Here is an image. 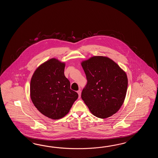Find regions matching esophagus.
Masks as SVG:
<instances>
[{"label": "esophagus", "instance_id": "esophagus-1", "mask_svg": "<svg viewBox=\"0 0 158 158\" xmlns=\"http://www.w3.org/2000/svg\"><path fill=\"white\" fill-rule=\"evenodd\" d=\"M77 93L78 94V96H79V98H80L81 96V91L80 90H79L77 91Z\"/></svg>", "mask_w": 158, "mask_h": 158}]
</instances>
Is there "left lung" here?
<instances>
[{
    "mask_svg": "<svg viewBox=\"0 0 158 158\" xmlns=\"http://www.w3.org/2000/svg\"><path fill=\"white\" fill-rule=\"evenodd\" d=\"M81 64L87 80L81 98L91 113L101 118L115 114L126 97L128 77L125 72L114 61L103 56H94Z\"/></svg>",
    "mask_w": 158,
    "mask_h": 158,
    "instance_id": "1",
    "label": "left lung"
}]
</instances>
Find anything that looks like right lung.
<instances>
[{
    "label": "right lung",
    "instance_id": "right-lung-1",
    "mask_svg": "<svg viewBox=\"0 0 158 158\" xmlns=\"http://www.w3.org/2000/svg\"><path fill=\"white\" fill-rule=\"evenodd\" d=\"M65 63L52 58L40 64L31 78L30 95L37 110L57 120L68 114L78 95L70 88L64 75Z\"/></svg>",
    "mask_w": 158,
    "mask_h": 158
}]
</instances>
